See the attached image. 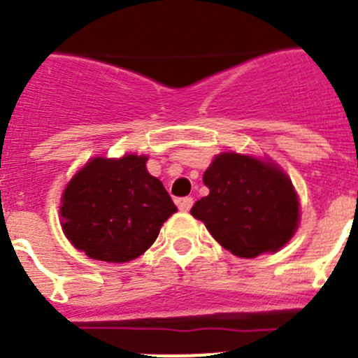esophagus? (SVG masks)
<instances>
[{"label":"esophagus","instance_id":"34e87169","mask_svg":"<svg viewBox=\"0 0 358 358\" xmlns=\"http://www.w3.org/2000/svg\"><path fill=\"white\" fill-rule=\"evenodd\" d=\"M177 206H179V210L181 211H189V208L194 206V199L192 197H182L177 201Z\"/></svg>","mask_w":358,"mask_h":358}]
</instances>
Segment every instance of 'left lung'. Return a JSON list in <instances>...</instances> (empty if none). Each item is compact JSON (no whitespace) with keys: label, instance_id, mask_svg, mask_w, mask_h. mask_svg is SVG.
<instances>
[{"label":"left lung","instance_id":"1","mask_svg":"<svg viewBox=\"0 0 358 358\" xmlns=\"http://www.w3.org/2000/svg\"><path fill=\"white\" fill-rule=\"evenodd\" d=\"M210 194L189 213L240 258L280 251L296 233L299 201L280 166L235 152L218 154L202 177Z\"/></svg>","mask_w":358,"mask_h":358}]
</instances>
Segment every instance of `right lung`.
I'll use <instances>...</instances> for the list:
<instances>
[{
    "instance_id": "right-lung-1",
    "label": "right lung",
    "mask_w": 358,
    "mask_h": 358,
    "mask_svg": "<svg viewBox=\"0 0 358 358\" xmlns=\"http://www.w3.org/2000/svg\"><path fill=\"white\" fill-rule=\"evenodd\" d=\"M147 156L93 157L75 173L61 201L66 238L93 260L123 264L156 242L163 222L177 211Z\"/></svg>"
}]
</instances>
